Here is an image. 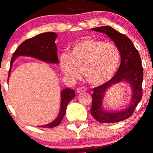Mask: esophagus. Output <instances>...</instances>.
I'll list each match as a JSON object with an SVG mask.
<instances>
[{"label": "esophagus", "mask_w": 153, "mask_h": 153, "mask_svg": "<svg viewBox=\"0 0 153 153\" xmlns=\"http://www.w3.org/2000/svg\"><path fill=\"white\" fill-rule=\"evenodd\" d=\"M86 91V88L84 87H80V88H78L76 90V93H83V92H85Z\"/></svg>", "instance_id": "esophagus-1"}]
</instances>
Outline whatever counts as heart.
I'll return each mask as SVG.
<instances>
[{
    "instance_id": "b5f03b06",
    "label": "heart",
    "mask_w": 153,
    "mask_h": 153,
    "mask_svg": "<svg viewBox=\"0 0 153 153\" xmlns=\"http://www.w3.org/2000/svg\"><path fill=\"white\" fill-rule=\"evenodd\" d=\"M120 60L118 48L112 42L86 38L75 44L70 55L62 54L59 63L62 72L70 78L80 76V70L89 84L100 85L112 78Z\"/></svg>"
}]
</instances>
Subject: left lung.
I'll use <instances>...</instances> for the list:
<instances>
[{"label":"left lung","mask_w":153,"mask_h":153,"mask_svg":"<svg viewBox=\"0 0 153 153\" xmlns=\"http://www.w3.org/2000/svg\"><path fill=\"white\" fill-rule=\"evenodd\" d=\"M107 35L118 48L121 62L116 74L109 81L93 88L91 113L94 118L101 123H112L128 118L133 114L143 95L142 82L143 70L138 50L126 35L119 33L111 26H100L92 28ZM127 81L132 85L133 96L131 104L127 109L119 112H108L101 107L102 100L106 91L111 85L120 81Z\"/></svg>","instance_id":"left-lung-1"}]
</instances>
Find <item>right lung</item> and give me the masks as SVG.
<instances>
[{
  "instance_id": "right-lung-1",
  "label": "right lung",
  "mask_w": 153,
  "mask_h": 153,
  "mask_svg": "<svg viewBox=\"0 0 153 153\" xmlns=\"http://www.w3.org/2000/svg\"><path fill=\"white\" fill-rule=\"evenodd\" d=\"M56 37H57V34L55 33H44L23 42L14 51L13 56L11 58L8 76H10V70H11L14 59L19 56H31V57H34L45 62L58 63L57 47L55 44ZM74 97L75 92L74 90L70 89V88L64 89L61 92V105H60V113L57 118L49 124L42 125L41 127L50 128V127L58 126L65 114L68 104Z\"/></svg>"
}]
</instances>
